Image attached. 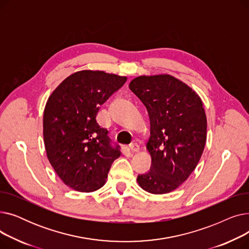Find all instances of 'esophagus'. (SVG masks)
Segmentation results:
<instances>
[{
  "instance_id": "obj_1",
  "label": "esophagus",
  "mask_w": 249,
  "mask_h": 249,
  "mask_svg": "<svg viewBox=\"0 0 249 249\" xmlns=\"http://www.w3.org/2000/svg\"><path fill=\"white\" fill-rule=\"evenodd\" d=\"M129 148H130V150H131L132 152L139 151V145L137 144V143H131V144L129 145Z\"/></svg>"
}]
</instances>
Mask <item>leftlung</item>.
Listing matches in <instances>:
<instances>
[{
  "label": "left lung",
  "mask_w": 249,
  "mask_h": 249,
  "mask_svg": "<svg viewBox=\"0 0 249 249\" xmlns=\"http://www.w3.org/2000/svg\"><path fill=\"white\" fill-rule=\"evenodd\" d=\"M129 88L146 107L150 120L151 166L138 175V184L151 194L173 192L194 172L204 151L203 103L190 87L168 74L138 76Z\"/></svg>",
  "instance_id": "1"
}]
</instances>
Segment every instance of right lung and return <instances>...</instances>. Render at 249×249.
I'll return each mask as SVG.
<instances>
[{
	"label": "right lung",
	"mask_w": 249,
	"mask_h": 249,
	"mask_svg": "<svg viewBox=\"0 0 249 249\" xmlns=\"http://www.w3.org/2000/svg\"><path fill=\"white\" fill-rule=\"evenodd\" d=\"M126 76L100 71L70 75L49 97L43 115L47 158L65 185L78 192L104 186L121 154L108 130L97 122L100 107L122 88Z\"/></svg>",
	"instance_id": "1"
}]
</instances>
